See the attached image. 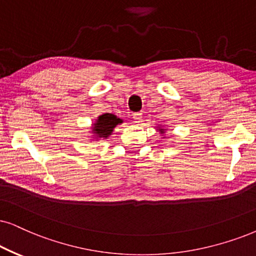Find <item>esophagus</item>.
Instances as JSON below:
<instances>
[{"label": "esophagus", "mask_w": 256, "mask_h": 256, "mask_svg": "<svg viewBox=\"0 0 256 256\" xmlns=\"http://www.w3.org/2000/svg\"><path fill=\"white\" fill-rule=\"evenodd\" d=\"M132 118H134V122L136 124H140L142 122H143V114H142L140 112H136L132 114Z\"/></svg>", "instance_id": "1"}]
</instances>
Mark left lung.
<instances>
[{
  "instance_id": "8db88e82",
  "label": "left lung",
  "mask_w": 256,
  "mask_h": 256,
  "mask_svg": "<svg viewBox=\"0 0 256 256\" xmlns=\"http://www.w3.org/2000/svg\"><path fill=\"white\" fill-rule=\"evenodd\" d=\"M160 131H162V130H160Z\"/></svg>"
}]
</instances>
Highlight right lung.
I'll use <instances>...</instances> for the list:
<instances>
[{
  "instance_id": "right-lung-1",
  "label": "right lung",
  "mask_w": 256,
  "mask_h": 256,
  "mask_svg": "<svg viewBox=\"0 0 256 256\" xmlns=\"http://www.w3.org/2000/svg\"><path fill=\"white\" fill-rule=\"evenodd\" d=\"M119 122H122V119L117 118L114 114H111V113H105V114L100 116L98 118V120L94 124V128H93V132L98 137L106 138L108 134H111L113 128Z\"/></svg>"
}]
</instances>
